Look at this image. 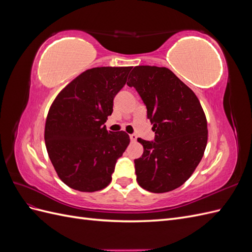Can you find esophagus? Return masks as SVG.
Returning <instances> with one entry per match:
<instances>
[{"instance_id": "esophagus-1", "label": "esophagus", "mask_w": 252, "mask_h": 252, "mask_svg": "<svg viewBox=\"0 0 252 252\" xmlns=\"http://www.w3.org/2000/svg\"><path fill=\"white\" fill-rule=\"evenodd\" d=\"M129 138H130V141L133 143L136 141V139H138V136H136V134H130L129 135Z\"/></svg>"}]
</instances>
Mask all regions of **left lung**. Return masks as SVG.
<instances>
[{"instance_id":"left-lung-1","label":"left lung","mask_w":252,"mask_h":252,"mask_svg":"<svg viewBox=\"0 0 252 252\" xmlns=\"http://www.w3.org/2000/svg\"><path fill=\"white\" fill-rule=\"evenodd\" d=\"M127 85L138 91L147 108L155 141L138 139L136 181L147 191L168 192L191 177L207 145V120L199 98L166 67L135 66Z\"/></svg>"}]
</instances>
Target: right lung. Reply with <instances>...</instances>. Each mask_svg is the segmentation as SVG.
Listing matches in <instances>:
<instances>
[{
  "label": "right lung",
  "instance_id": "add662e5",
  "mask_svg": "<svg viewBox=\"0 0 252 252\" xmlns=\"http://www.w3.org/2000/svg\"><path fill=\"white\" fill-rule=\"evenodd\" d=\"M131 67H95L82 72L51 104L45 144L59 178L74 190L98 191L109 185L118 158L130 142L125 131L104 123Z\"/></svg>",
  "mask_w": 252,
  "mask_h": 252
}]
</instances>
